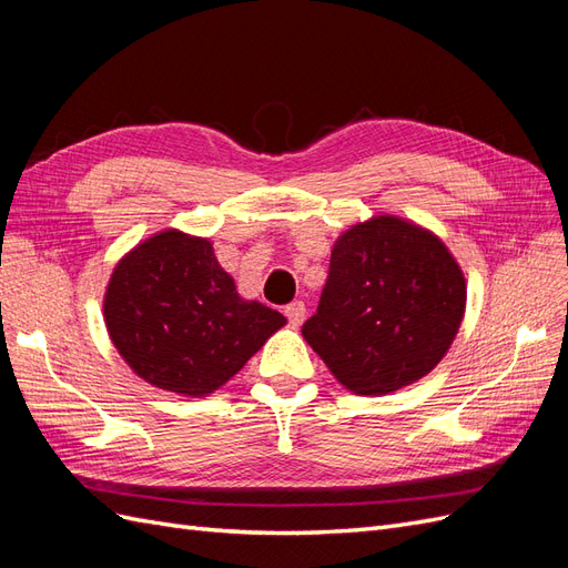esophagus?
Masks as SVG:
<instances>
[{"instance_id":"1","label":"esophagus","mask_w":568,"mask_h":568,"mask_svg":"<svg viewBox=\"0 0 568 568\" xmlns=\"http://www.w3.org/2000/svg\"><path fill=\"white\" fill-rule=\"evenodd\" d=\"M284 313H286V320H288L291 326H301L303 320H305V303H303V301L288 303V305L284 307Z\"/></svg>"}]
</instances>
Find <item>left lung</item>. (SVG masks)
Masks as SVG:
<instances>
[{"instance_id": "obj_1", "label": "left lung", "mask_w": 568, "mask_h": 568, "mask_svg": "<svg viewBox=\"0 0 568 568\" xmlns=\"http://www.w3.org/2000/svg\"><path fill=\"white\" fill-rule=\"evenodd\" d=\"M464 305L467 282L440 239L376 215L336 239L317 313L301 332L348 390L384 395L440 363Z\"/></svg>"}]
</instances>
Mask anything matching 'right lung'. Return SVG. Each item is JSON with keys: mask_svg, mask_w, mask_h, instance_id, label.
Wrapping results in <instances>:
<instances>
[{"mask_svg": "<svg viewBox=\"0 0 568 568\" xmlns=\"http://www.w3.org/2000/svg\"><path fill=\"white\" fill-rule=\"evenodd\" d=\"M106 329L125 363L151 386L209 395L286 324L244 301L209 239L165 230L134 246L111 274Z\"/></svg>", "mask_w": 568, "mask_h": 568, "instance_id": "obj_1", "label": "right lung"}]
</instances>
